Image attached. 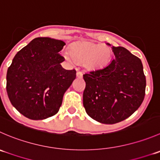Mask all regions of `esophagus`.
Instances as JSON below:
<instances>
[{"label": "esophagus", "mask_w": 160, "mask_h": 160, "mask_svg": "<svg viewBox=\"0 0 160 160\" xmlns=\"http://www.w3.org/2000/svg\"><path fill=\"white\" fill-rule=\"evenodd\" d=\"M77 77H78V78H82V77H83V72L78 71V72H77Z\"/></svg>", "instance_id": "esophagus-1"}]
</instances>
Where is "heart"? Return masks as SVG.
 Here are the masks:
<instances>
[{
    "label": "heart",
    "instance_id": "1",
    "mask_svg": "<svg viewBox=\"0 0 160 160\" xmlns=\"http://www.w3.org/2000/svg\"><path fill=\"white\" fill-rule=\"evenodd\" d=\"M63 56L70 62L77 60L87 70L92 71L106 66L111 59L112 52L108 46L102 44L80 41L71 44L69 52H64Z\"/></svg>",
    "mask_w": 160,
    "mask_h": 160
}]
</instances>
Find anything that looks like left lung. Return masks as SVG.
<instances>
[{
	"instance_id": "8db88e82",
	"label": "left lung",
	"mask_w": 160,
	"mask_h": 160,
	"mask_svg": "<svg viewBox=\"0 0 160 160\" xmlns=\"http://www.w3.org/2000/svg\"><path fill=\"white\" fill-rule=\"evenodd\" d=\"M115 58L104 68L83 75V104L99 123L123 121L142 105L146 80L140 58L123 47H112Z\"/></svg>"
}]
</instances>
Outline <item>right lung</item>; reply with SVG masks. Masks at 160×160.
<instances>
[{"label": "right lung", "instance_id": "obj_1", "mask_svg": "<svg viewBox=\"0 0 160 160\" xmlns=\"http://www.w3.org/2000/svg\"><path fill=\"white\" fill-rule=\"evenodd\" d=\"M66 43L37 37L22 48L8 69V96L12 105L26 117L44 119L56 114L63 95L76 78V70H66L60 55Z\"/></svg>", "mask_w": 160, "mask_h": 160}]
</instances>
